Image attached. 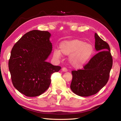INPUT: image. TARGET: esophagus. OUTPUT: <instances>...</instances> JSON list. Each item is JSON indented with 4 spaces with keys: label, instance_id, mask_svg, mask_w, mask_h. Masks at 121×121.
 Segmentation results:
<instances>
[{
    "label": "esophagus",
    "instance_id": "1",
    "mask_svg": "<svg viewBox=\"0 0 121 121\" xmlns=\"http://www.w3.org/2000/svg\"><path fill=\"white\" fill-rule=\"evenodd\" d=\"M62 70V71H63V72H67V71H68V69H67L66 68H65V67L63 68Z\"/></svg>",
    "mask_w": 121,
    "mask_h": 121
}]
</instances>
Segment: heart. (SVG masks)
Masks as SVG:
<instances>
[{"instance_id": "1", "label": "heart", "mask_w": 121, "mask_h": 121, "mask_svg": "<svg viewBox=\"0 0 121 121\" xmlns=\"http://www.w3.org/2000/svg\"><path fill=\"white\" fill-rule=\"evenodd\" d=\"M60 48V50L58 49L54 50L53 56L60 59L62 53L65 56H70L69 61L74 68L82 67L89 60L93 51L91 45L78 39L63 42Z\"/></svg>"}]
</instances>
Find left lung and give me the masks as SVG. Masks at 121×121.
<instances>
[{
	"mask_svg": "<svg viewBox=\"0 0 121 121\" xmlns=\"http://www.w3.org/2000/svg\"><path fill=\"white\" fill-rule=\"evenodd\" d=\"M95 55L83 69L71 71L72 79L70 88L76 95L87 97L95 95L108 82L113 65L110 48L97 33L95 34Z\"/></svg>",
	"mask_w": 121,
	"mask_h": 121,
	"instance_id": "obj_1",
	"label": "left lung"
}]
</instances>
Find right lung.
I'll list each match as a JSON object with an SVG mask.
<instances>
[{
  "instance_id": "right-lung-1",
  "label": "right lung",
  "mask_w": 121,
  "mask_h": 121,
  "mask_svg": "<svg viewBox=\"0 0 121 121\" xmlns=\"http://www.w3.org/2000/svg\"><path fill=\"white\" fill-rule=\"evenodd\" d=\"M51 36L48 31L32 30L15 44L8 61L14 87L27 97H36L47 91L51 75L61 68L46 62L51 53Z\"/></svg>"
}]
</instances>
